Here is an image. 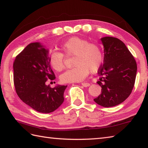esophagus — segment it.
Segmentation results:
<instances>
[{
	"label": "esophagus",
	"instance_id": "obj_1",
	"mask_svg": "<svg viewBox=\"0 0 148 148\" xmlns=\"http://www.w3.org/2000/svg\"><path fill=\"white\" fill-rule=\"evenodd\" d=\"M82 86H83L84 87H88V86H90V84L88 83V82H82Z\"/></svg>",
	"mask_w": 148,
	"mask_h": 148
}]
</instances>
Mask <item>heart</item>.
<instances>
[{"label":"heart","instance_id":"obj_1","mask_svg":"<svg viewBox=\"0 0 148 148\" xmlns=\"http://www.w3.org/2000/svg\"><path fill=\"white\" fill-rule=\"evenodd\" d=\"M61 52L54 51L49 55V63L56 71H61L64 67V55L75 56L73 65L60 76L63 83L81 82L88 75L90 71L97 72L103 62V51L97 43H90L86 39L72 37L62 43L60 47Z\"/></svg>","mask_w":148,"mask_h":148}]
</instances>
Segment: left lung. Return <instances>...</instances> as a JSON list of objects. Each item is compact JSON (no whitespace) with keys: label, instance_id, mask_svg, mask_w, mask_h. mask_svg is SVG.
Wrapping results in <instances>:
<instances>
[{"label":"left lung","instance_id":"left-lung-1","mask_svg":"<svg viewBox=\"0 0 148 148\" xmlns=\"http://www.w3.org/2000/svg\"><path fill=\"white\" fill-rule=\"evenodd\" d=\"M104 60L98 70L101 94L94 99L102 107H111L123 102L131 94L135 82L137 65L125 44L113 37L101 39Z\"/></svg>","mask_w":148,"mask_h":148}]
</instances>
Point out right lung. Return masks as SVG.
Masks as SVG:
<instances>
[{"mask_svg": "<svg viewBox=\"0 0 148 148\" xmlns=\"http://www.w3.org/2000/svg\"><path fill=\"white\" fill-rule=\"evenodd\" d=\"M56 79L49 63L48 51L40 43H32L15 57L14 82L18 96L33 109L50 113L64 102L67 86L51 88L48 80Z\"/></svg>", "mask_w": 148, "mask_h": 148, "instance_id": "1", "label": "right lung"}]
</instances>
